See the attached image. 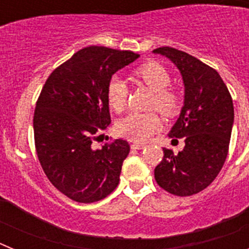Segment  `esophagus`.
I'll list each match as a JSON object with an SVG mask.
<instances>
[{"label": "esophagus", "instance_id": "1", "mask_svg": "<svg viewBox=\"0 0 249 249\" xmlns=\"http://www.w3.org/2000/svg\"><path fill=\"white\" fill-rule=\"evenodd\" d=\"M144 147V143H138V142H133L131 144L132 149H142Z\"/></svg>", "mask_w": 249, "mask_h": 249}]
</instances>
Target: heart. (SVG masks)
Masks as SVG:
<instances>
[{
    "instance_id": "obj_1",
    "label": "heart",
    "mask_w": 249,
    "mask_h": 249,
    "mask_svg": "<svg viewBox=\"0 0 249 249\" xmlns=\"http://www.w3.org/2000/svg\"><path fill=\"white\" fill-rule=\"evenodd\" d=\"M132 76L136 81L144 83L155 92L152 105L160 113H163L164 116H173L177 113L181 107V97L177 91L169 89L172 77L164 66L157 62H146L135 68ZM127 97L128 87L126 82L117 76L112 77L106 89V98L109 107L114 112L121 113L126 108ZM160 127V117L153 112H133L121 120L117 124L118 133L122 137L140 142L148 140Z\"/></svg>"
}]
</instances>
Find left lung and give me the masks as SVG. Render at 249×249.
<instances>
[{
  "label": "left lung",
  "mask_w": 249,
  "mask_h": 249,
  "mask_svg": "<svg viewBox=\"0 0 249 249\" xmlns=\"http://www.w3.org/2000/svg\"><path fill=\"white\" fill-rule=\"evenodd\" d=\"M153 53L171 59L184 85L183 107L168 133L173 140L183 138L184 148L177 155L163 148L156 182L175 196L196 195L214 181L227 158L234 121L232 97L218 72L196 57L172 47L156 48Z\"/></svg>",
  "instance_id": "obj_1"
}]
</instances>
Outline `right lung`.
Segmentation results:
<instances>
[{
  "label": "right lung",
  "instance_id": "add662e5",
  "mask_svg": "<svg viewBox=\"0 0 249 249\" xmlns=\"http://www.w3.org/2000/svg\"><path fill=\"white\" fill-rule=\"evenodd\" d=\"M138 57L132 51L85 47L43 86L34 116L37 157L51 183L68 198L92 203L118 186L128 142L116 140L98 149L92 142L111 123L107 83Z\"/></svg>",
  "mask_w": 249,
  "mask_h": 249
}]
</instances>
